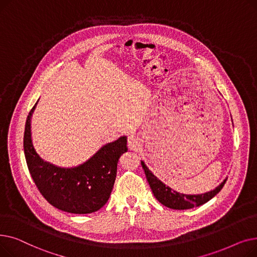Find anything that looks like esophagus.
Listing matches in <instances>:
<instances>
[{
	"instance_id": "1",
	"label": "esophagus",
	"mask_w": 257,
	"mask_h": 257,
	"mask_svg": "<svg viewBox=\"0 0 257 257\" xmlns=\"http://www.w3.org/2000/svg\"><path fill=\"white\" fill-rule=\"evenodd\" d=\"M140 146V140L137 136H131L128 137V148L130 150H137Z\"/></svg>"
}]
</instances>
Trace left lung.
I'll return each mask as SVG.
<instances>
[{"label": "left lung", "instance_id": "left-lung-1", "mask_svg": "<svg viewBox=\"0 0 257 257\" xmlns=\"http://www.w3.org/2000/svg\"><path fill=\"white\" fill-rule=\"evenodd\" d=\"M141 164L145 171L146 177L149 185L154 194V197L160 202L161 204L172 208V209H190L196 206H200L202 204H205L206 202L211 200L215 195H217L225 184L227 178L223 180L217 187L212 191H209L204 194H198V195H186L178 193L169 185L165 184L160 179H158L155 175L149 170L145 164V161L141 160Z\"/></svg>", "mask_w": 257, "mask_h": 257}]
</instances>
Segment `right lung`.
<instances>
[{
	"mask_svg": "<svg viewBox=\"0 0 257 257\" xmlns=\"http://www.w3.org/2000/svg\"><path fill=\"white\" fill-rule=\"evenodd\" d=\"M38 101L28 114L24 134V152L31 176L45 199L60 210L84 214L103 207L110 197L117 161L127 152V137L102 146L85 163L61 168L44 160L32 142L31 118Z\"/></svg>",
	"mask_w": 257,
	"mask_h": 257,
	"instance_id": "1",
	"label": "right lung"
}]
</instances>
